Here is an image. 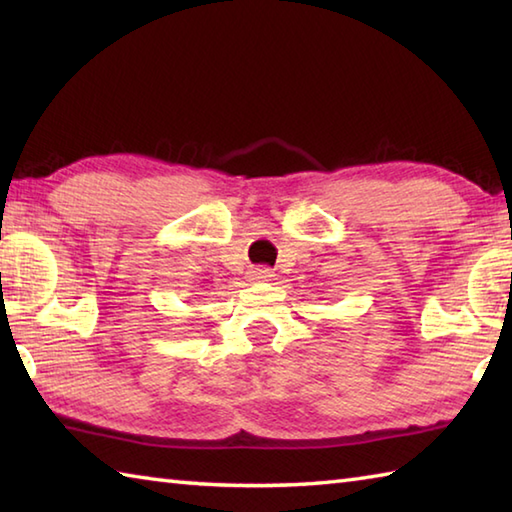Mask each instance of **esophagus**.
<instances>
[{
    "instance_id": "34e87169",
    "label": "esophagus",
    "mask_w": 512,
    "mask_h": 512,
    "mask_svg": "<svg viewBox=\"0 0 512 512\" xmlns=\"http://www.w3.org/2000/svg\"><path fill=\"white\" fill-rule=\"evenodd\" d=\"M270 277H273V270H270V268L259 266V268L250 270V279H253V281H268Z\"/></svg>"
}]
</instances>
